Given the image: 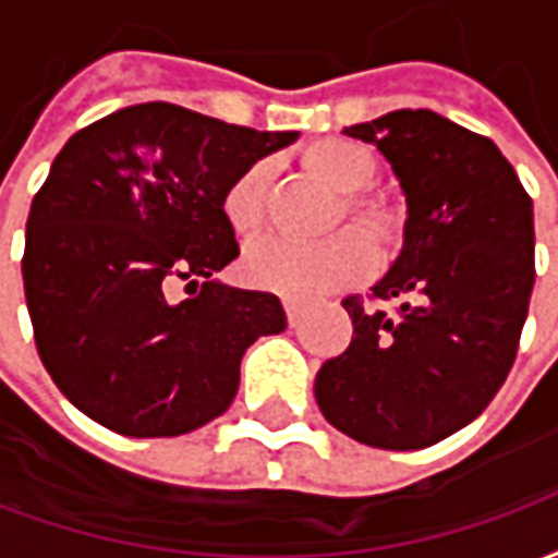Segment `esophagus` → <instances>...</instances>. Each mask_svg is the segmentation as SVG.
Here are the masks:
<instances>
[{"label":"esophagus","instance_id":"obj_1","mask_svg":"<svg viewBox=\"0 0 558 558\" xmlns=\"http://www.w3.org/2000/svg\"><path fill=\"white\" fill-rule=\"evenodd\" d=\"M283 311H287V319H290V326H299V319H302V302H292V299H287L283 302Z\"/></svg>","mask_w":558,"mask_h":558}]
</instances>
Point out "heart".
Listing matches in <instances>:
<instances>
[{
    "label": "heart",
    "mask_w": 558,
    "mask_h": 558,
    "mask_svg": "<svg viewBox=\"0 0 558 558\" xmlns=\"http://www.w3.org/2000/svg\"><path fill=\"white\" fill-rule=\"evenodd\" d=\"M307 170L331 184L340 196H347L343 215L352 229H359L376 247L398 242V211L379 199L362 196L376 182L374 151L355 140H319L304 151ZM271 182L268 160H256L227 187L223 194V215L230 230L239 239H251L266 220V196ZM343 223V218H340ZM359 231V232H360ZM357 232V233H359ZM351 230L338 232L319 244H295L283 239H268L254 244L242 259L244 278L254 287L278 292L287 299H316L323 292L350 287L371 271L374 254L371 245Z\"/></svg>",
    "instance_id": "1"
}]
</instances>
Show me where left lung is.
Returning a JSON list of instances; mask_svg holds the SVG:
<instances>
[{"label": "left lung", "mask_w": 558, "mask_h": 558, "mask_svg": "<svg viewBox=\"0 0 558 558\" xmlns=\"http://www.w3.org/2000/svg\"><path fill=\"white\" fill-rule=\"evenodd\" d=\"M343 134L374 143L407 196L403 251L374 287L398 307L343 299L352 340L314 395L355 442L415 451L478 418L514 364L535 283L532 199L493 140L433 110Z\"/></svg>", "instance_id": "1"}]
</instances>
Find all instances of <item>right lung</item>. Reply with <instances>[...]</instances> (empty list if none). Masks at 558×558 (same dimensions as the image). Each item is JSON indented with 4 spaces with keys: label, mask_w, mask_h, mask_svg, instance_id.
I'll use <instances>...</instances> for the list:
<instances>
[{
    "label": "right lung",
    "mask_w": 558,
    "mask_h": 558,
    "mask_svg": "<svg viewBox=\"0 0 558 558\" xmlns=\"http://www.w3.org/2000/svg\"><path fill=\"white\" fill-rule=\"evenodd\" d=\"M295 137L148 101L56 155L26 220L23 290L44 367L83 415L148 439L230 410L244 350L287 314L271 292L211 278L239 256L223 194ZM172 279L195 295L170 303Z\"/></svg>",
    "instance_id": "obj_1"
}]
</instances>
